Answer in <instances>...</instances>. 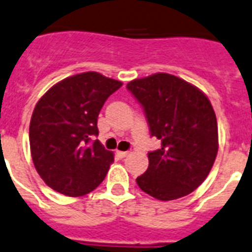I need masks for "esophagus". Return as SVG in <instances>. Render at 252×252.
I'll return each instance as SVG.
<instances>
[{
    "mask_svg": "<svg viewBox=\"0 0 252 252\" xmlns=\"http://www.w3.org/2000/svg\"><path fill=\"white\" fill-rule=\"evenodd\" d=\"M117 155L120 158H126L128 155V151H117Z\"/></svg>",
    "mask_w": 252,
    "mask_h": 252,
    "instance_id": "1",
    "label": "esophagus"
}]
</instances>
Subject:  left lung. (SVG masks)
<instances>
[{"label":"left lung","mask_w":252,"mask_h":252,"mask_svg":"<svg viewBox=\"0 0 252 252\" xmlns=\"http://www.w3.org/2000/svg\"><path fill=\"white\" fill-rule=\"evenodd\" d=\"M143 109L150 134L161 147L148 153L147 171L136 177L143 192L176 200L205 180L218 153L213 106L200 89L168 73H155L126 85Z\"/></svg>","instance_id":"1"}]
</instances>
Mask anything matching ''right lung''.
<instances>
[{
	"mask_svg": "<svg viewBox=\"0 0 252 252\" xmlns=\"http://www.w3.org/2000/svg\"><path fill=\"white\" fill-rule=\"evenodd\" d=\"M121 81L85 72L60 81L39 99L30 122V150L38 173L65 196H84L104 180L114 160L98 139L97 118Z\"/></svg>",
	"mask_w": 252,
	"mask_h": 252,
	"instance_id": "right-lung-1",
	"label": "right lung"
}]
</instances>
